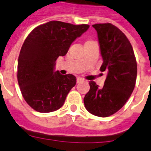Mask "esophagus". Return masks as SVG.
Instances as JSON below:
<instances>
[{"label": "esophagus", "mask_w": 151, "mask_h": 151, "mask_svg": "<svg viewBox=\"0 0 151 151\" xmlns=\"http://www.w3.org/2000/svg\"><path fill=\"white\" fill-rule=\"evenodd\" d=\"M83 81H84V79H83V78H80V77H78V78H77V79H76V82H77V83H80V82H83Z\"/></svg>", "instance_id": "34e87169"}]
</instances>
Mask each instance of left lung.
Wrapping results in <instances>:
<instances>
[{"label":"left lung","instance_id":"8db88e82","mask_svg":"<svg viewBox=\"0 0 151 151\" xmlns=\"http://www.w3.org/2000/svg\"><path fill=\"white\" fill-rule=\"evenodd\" d=\"M92 26L97 31L103 59L100 69L106 77L102 88L89 82L84 104L93 115L107 117L120 110L130 97L137 78V63L132 45L120 29L110 23Z\"/></svg>","mask_w":151,"mask_h":151}]
</instances>
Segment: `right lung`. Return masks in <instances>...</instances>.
Returning a JSON list of instances; mask_svg holds the SVG:
<instances>
[{"label": "right lung", "instance_id": "right-lung-1", "mask_svg": "<svg viewBox=\"0 0 151 151\" xmlns=\"http://www.w3.org/2000/svg\"><path fill=\"white\" fill-rule=\"evenodd\" d=\"M88 25L50 21L38 26L24 41L18 59L17 78L28 104L40 113H50L63 105L69 91L76 84L72 74L55 71L56 60L67 54Z\"/></svg>", "mask_w": 151, "mask_h": 151}]
</instances>
